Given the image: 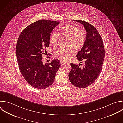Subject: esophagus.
<instances>
[{
	"label": "esophagus",
	"instance_id": "esophagus-1",
	"mask_svg": "<svg viewBox=\"0 0 123 123\" xmlns=\"http://www.w3.org/2000/svg\"><path fill=\"white\" fill-rule=\"evenodd\" d=\"M60 63H61V66H63V65H64L66 64V62L61 61H60Z\"/></svg>",
	"mask_w": 123,
	"mask_h": 123
}]
</instances>
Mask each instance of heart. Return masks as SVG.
I'll list each match as a JSON object with an SVG mask.
<instances>
[{"instance_id":"1","label":"heart","mask_w":123,"mask_h":123,"mask_svg":"<svg viewBox=\"0 0 123 123\" xmlns=\"http://www.w3.org/2000/svg\"><path fill=\"white\" fill-rule=\"evenodd\" d=\"M59 33L63 36L68 38V46L65 48H60L55 53V57L61 60L67 61L70 59L75 53L74 47L80 49L84 45L86 36L85 32L74 25L67 24L60 29ZM58 36L55 32H53L49 37V43L54 48L57 46ZM74 47H73V46Z\"/></svg>"}]
</instances>
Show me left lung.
Returning a JSON list of instances; mask_svg holds the SVG:
<instances>
[{
  "label": "left lung",
  "mask_w": 123,
  "mask_h": 123,
  "mask_svg": "<svg viewBox=\"0 0 123 123\" xmlns=\"http://www.w3.org/2000/svg\"><path fill=\"white\" fill-rule=\"evenodd\" d=\"M82 24L86 31L85 42L81 50L76 55L79 61H85L82 68L71 63L72 68L68 74L71 84L78 88H86L94 82L102 69L105 56L103 41L99 32L92 24L87 22L74 20Z\"/></svg>",
  "instance_id": "1"
}]
</instances>
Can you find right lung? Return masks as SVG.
Returning a JSON list of instances; mask_svg holds the SVG:
<instances>
[{"label":"right lung","mask_w":123,"mask_h":123,"mask_svg":"<svg viewBox=\"0 0 123 123\" xmlns=\"http://www.w3.org/2000/svg\"><path fill=\"white\" fill-rule=\"evenodd\" d=\"M59 21L41 19L25 28L16 45V56L19 69L26 81L32 87L43 89L54 82L60 67L58 59L43 64L42 55L49 46V37Z\"/></svg>","instance_id":"right-lung-1"}]
</instances>
